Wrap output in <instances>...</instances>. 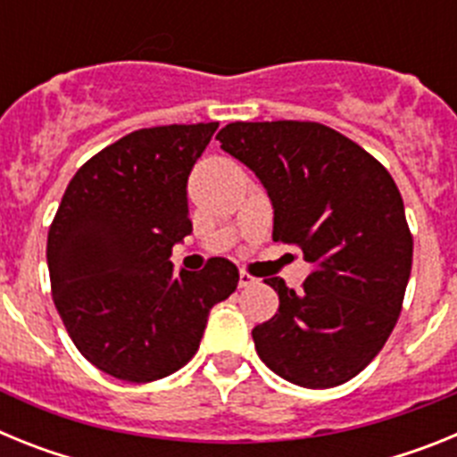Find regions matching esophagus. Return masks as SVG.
Listing matches in <instances>:
<instances>
[{
  "instance_id": "esophagus-1",
  "label": "esophagus",
  "mask_w": 457,
  "mask_h": 457,
  "mask_svg": "<svg viewBox=\"0 0 457 457\" xmlns=\"http://www.w3.org/2000/svg\"><path fill=\"white\" fill-rule=\"evenodd\" d=\"M253 284H258L256 277H252V274H247V272H240V281H237V286H240V288H249V286H253Z\"/></svg>"
}]
</instances>
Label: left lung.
I'll return each mask as SVG.
<instances>
[{"instance_id":"8db88e82","label":"left lung","mask_w":457,"mask_h":457,"mask_svg":"<svg viewBox=\"0 0 457 457\" xmlns=\"http://www.w3.org/2000/svg\"><path fill=\"white\" fill-rule=\"evenodd\" d=\"M217 139L263 183L272 240L311 263L302 290L265 278L278 311L252 329L258 357L293 385L329 389L373 361L401 313L411 233L394 179L322 123H228Z\"/></svg>"}]
</instances>
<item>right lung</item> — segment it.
Masks as SVG:
<instances>
[{"mask_svg":"<svg viewBox=\"0 0 457 457\" xmlns=\"http://www.w3.org/2000/svg\"><path fill=\"white\" fill-rule=\"evenodd\" d=\"M220 123L130 132L68 183L47 233L54 306L96 369L153 382L199 350L210 309L237 288V268L210 258L173 272V245L192 233L187 179Z\"/></svg>","mask_w":457,"mask_h":457,"instance_id":"add662e5","label":"right lung"}]
</instances>
